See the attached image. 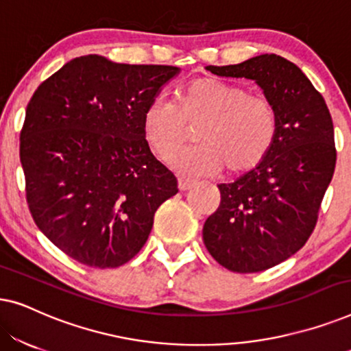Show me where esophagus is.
I'll use <instances>...</instances> for the list:
<instances>
[{
  "label": "esophagus",
  "mask_w": 351,
  "mask_h": 351,
  "mask_svg": "<svg viewBox=\"0 0 351 351\" xmlns=\"http://www.w3.org/2000/svg\"><path fill=\"white\" fill-rule=\"evenodd\" d=\"M191 186H195V182L186 180V179H179V190H180V191L190 190Z\"/></svg>",
  "instance_id": "esophagus-1"
}]
</instances>
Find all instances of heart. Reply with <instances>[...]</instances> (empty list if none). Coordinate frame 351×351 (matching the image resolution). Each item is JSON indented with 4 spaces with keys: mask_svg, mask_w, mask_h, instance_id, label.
<instances>
[{
    "mask_svg": "<svg viewBox=\"0 0 351 351\" xmlns=\"http://www.w3.org/2000/svg\"><path fill=\"white\" fill-rule=\"evenodd\" d=\"M199 145L171 156L169 165L185 176H214L227 167L243 174L265 160L275 143V107L244 86L215 78H198L180 94V104L155 97L142 118L148 147L160 158L174 153L196 128Z\"/></svg>",
    "mask_w": 351,
    "mask_h": 351,
    "instance_id": "heart-1",
    "label": "heart"
}]
</instances>
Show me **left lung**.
Returning a JSON list of instances; mask_svg holds the SVG:
<instances>
[{
  "mask_svg": "<svg viewBox=\"0 0 351 351\" xmlns=\"http://www.w3.org/2000/svg\"><path fill=\"white\" fill-rule=\"evenodd\" d=\"M206 70L252 80L275 107L278 132L261 165L220 184V206L203 227L210 256L230 271L257 273L299 251L313 232L335 169L332 118L323 95L285 57L261 54Z\"/></svg>",
  "mask_w": 351,
  "mask_h": 351,
  "instance_id": "left-lung-1",
  "label": "left lung"
}]
</instances>
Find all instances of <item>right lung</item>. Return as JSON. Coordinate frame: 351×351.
I'll return each mask as SVG.
<instances>
[{
	"instance_id": "right-lung-1",
	"label": "right lung",
	"mask_w": 351,
	"mask_h": 351,
	"mask_svg": "<svg viewBox=\"0 0 351 351\" xmlns=\"http://www.w3.org/2000/svg\"><path fill=\"white\" fill-rule=\"evenodd\" d=\"M179 73L89 54L38 86L21 132L27 203L69 257L124 265L147 243L156 209L179 191L142 128L147 105Z\"/></svg>"
}]
</instances>
